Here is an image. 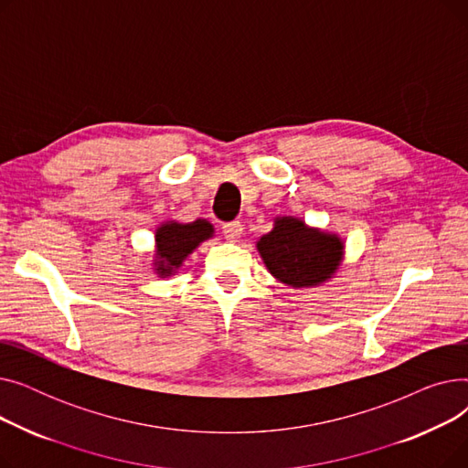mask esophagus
Returning <instances> with one entry per match:
<instances>
[{"label": "esophagus", "instance_id": "obj_1", "mask_svg": "<svg viewBox=\"0 0 468 468\" xmlns=\"http://www.w3.org/2000/svg\"><path fill=\"white\" fill-rule=\"evenodd\" d=\"M221 231H224V237L229 242H237L242 237V224H240V221H229V224H224Z\"/></svg>", "mask_w": 468, "mask_h": 468}]
</instances>
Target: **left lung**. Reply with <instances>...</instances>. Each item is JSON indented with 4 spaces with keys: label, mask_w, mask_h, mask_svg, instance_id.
<instances>
[{
    "label": "left lung",
    "mask_w": 468,
    "mask_h": 468,
    "mask_svg": "<svg viewBox=\"0 0 468 468\" xmlns=\"http://www.w3.org/2000/svg\"><path fill=\"white\" fill-rule=\"evenodd\" d=\"M256 249L267 271L292 288L324 284L335 275L346 254L339 235L309 228L293 216H277L273 229L256 242Z\"/></svg>",
    "instance_id": "left-lung-1"
}]
</instances>
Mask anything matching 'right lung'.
Instances as JSON below:
<instances>
[{
  "label": "right lung",
  "instance_id": "right-lung-1",
  "mask_svg": "<svg viewBox=\"0 0 468 468\" xmlns=\"http://www.w3.org/2000/svg\"><path fill=\"white\" fill-rule=\"evenodd\" d=\"M210 237H214V226L207 219L199 218L189 224L176 219L165 221L155 229V273L161 279L175 275L184 260Z\"/></svg>",
  "mask_w": 468,
  "mask_h": 468
}]
</instances>
